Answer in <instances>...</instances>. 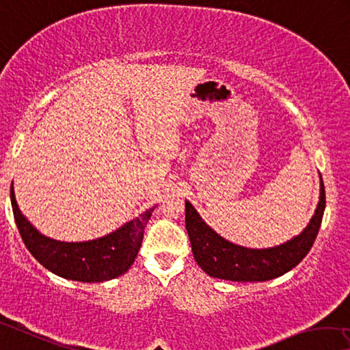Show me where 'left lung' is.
Instances as JSON below:
<instances>
[{
	"label": "left lung",
	"mask_w": 350,
	"mask_h": 350,
	"mask_svg": "<svg viewBox=\"0 0 350 350\" xmlns=\"http://www.w3.org/2000/svg\"><path fill=\"white\" fill-rule=\"evenodd\" d=\"M319 202L301 234L274 247L251 249L235 245L210 227L185 201V227L191 251L201 269L210 277L232 282H266L284 275L302 262L318 235L325 210L324 182L319 174Z\"/></svg>",
	"instance_id": "left-lung-1"
}]
</instances>
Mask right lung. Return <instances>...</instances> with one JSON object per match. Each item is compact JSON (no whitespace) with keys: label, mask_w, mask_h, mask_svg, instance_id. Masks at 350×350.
Returning a JSON list of instances; mask_svg holds the SVG:
<instances>
[{"label":"right lung","mask_w":350,"mask_h":350,"mask_svg":"<svg viewBox=\"0 0 350 350\" xmlns=\"http://www.w3.org/2000/svg\"><path fill=\"white\" fill-rule=\"evenodd\" d=\"M10 202L16 227L32 257L55 275L87 284L116 279L131 268L140 251L145 227L155 208H148L120 229L95 240L59 241L40 234L21 213L15 199L14 182L10 185Z\"/></svg>","instance_id":"obj_1"}]
</instances>
